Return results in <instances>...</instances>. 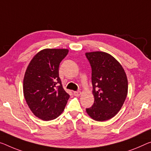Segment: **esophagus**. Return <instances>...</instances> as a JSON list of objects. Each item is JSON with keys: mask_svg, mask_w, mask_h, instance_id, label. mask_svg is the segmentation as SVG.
Instances as JSON below:
<instances>
[{"mask_svg": "<svg viewBox=\"0 0 151 151\" xmlns=\"http://www.w3.org/2000/svg\"><path fill=\"white\" fill-rule=\"evenodd\" d=\"M73 94H74V96H79L81 94V92L80 91H75V92H73Z\"/></svg>", "mask_w": 151, "mask_h": 151, "instance_id": "esophagus-1", "label": "esophagus"}]
</instances>
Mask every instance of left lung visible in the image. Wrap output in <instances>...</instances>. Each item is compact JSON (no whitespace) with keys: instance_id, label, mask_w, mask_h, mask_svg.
Returning a JSON list of instances; mask_svg holds the SVG:
<instances>
[{"instance_id":"8db88e82","label":"left lung","mask_w":151,"mask_h":151,"mask_svg":"<svg viewBox=\"0 0 151 151\" xmlns=\"http://www.w3.org/2000/svg\"><path fill=\"white\" fill-rule=\"evenodd\" d=\"M92 68L94 102L86 112L92 119L103 122L121 109L127 94L128 83L121 64L111 55L96 51L86 53Z\"/></svg>"}]
</instances>
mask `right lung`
Here are the masks:
<instances>
[{
  "instance_id": "1",
  "label": "right lung",
  "mask_w": 151,
  "mask_h": 151,
  "mask_svg": "<svg viewBox=\"0 0 151 151\" xmlns=\"http://www.w3.org/2000/svg\"><path fill=\"white\" fill-rule=\"evenodd\" d=\"M68 49L46 48L33 57L24 78V94L27 105L37 117L50 121L63 111L69 98L59 76L60 63Z\"/></svg>"
}]
</instances>
